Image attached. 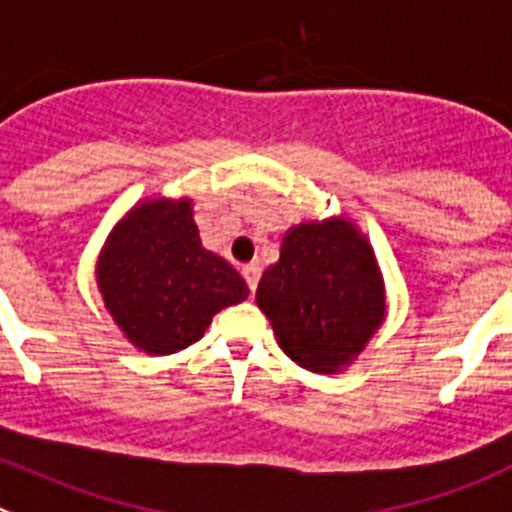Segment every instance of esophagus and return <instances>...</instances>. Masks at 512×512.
Here are the masks:
<instances>
[{
	"label": "esophagus",
	"instance_id": "obj_1",
	"mask_svg": "<svg viewBox=\"0 0 512 512\" xmlns=\"http://www.w3.org/2000/svg\"><path fill=\"white\" fill-rule=\"evenodd\" d=\"M242 278H245V283H247V288H250V293H255L257 283H260V267H257V265H245V267H242Z\"/></svg>",
	"mask_w": 512,
	"mask_h": 512
}]
</instances>
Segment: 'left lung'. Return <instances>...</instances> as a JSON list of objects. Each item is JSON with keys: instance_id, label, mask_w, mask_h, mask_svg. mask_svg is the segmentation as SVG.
I'll use <instances>...</instances> for the list:
<instances>
[{"instance_id": "1", "label": "left lung", "mask_w": 512, "mask_h": 512, "mask_svg": "<svg viewBox=\"0 0 512 512\" xmlns=\"http://www.w3.org/2000/svg\"><path fill=\"white\" fill-rule=\"evenodd\" d=\"M257 306L296 365L336 372L385 319V288L367 239L344 219L293 227L262 273Z\"/></svg>"}]
</instances>
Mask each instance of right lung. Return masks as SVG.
<instances>
[{"instance_id": "1", "label": "right lung", "mask_w": 512, "mask_h": 512, "mask_svg": "<svg viewBox=\"0 0 512 512\" xmlns=\"http://www.w3.org/2000/svg\"><path fill=\"white\" fill-rule=\"evenodd\" d=\"M96 280L124 336L150 354L199 342L216 311L250 293L227 260L201 247L188 199L147 201L124 216Z\"/></svg>"}]
</instances>
